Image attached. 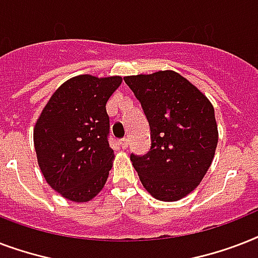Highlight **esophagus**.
<instances>
[{"label":"esophagus","instance_id":"1","mask_svg":"<svg viewBox=\"0 0 258 258\" xmlns=\"http://www.w3.org/2000/svg\"><path fill=\"white\" fill-rule=\"evenodd\" d=\"M120 147L121 149H127V147H128V139H121L120 141Z\"/></svg>","mask_w":258,"mask_h":258}]
</instances>
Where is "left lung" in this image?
<instances>
[{
    "mask_svg": "<svg viewBox=\"0 0 258 258\" xmlns=\"http://www.w3.org/2000/svg\"><path fill=\"white\" fill-rule=\"evenodd\" d=\"M151 130V149L131 154L143 187L155 200L174 202L194 190L212 165L218 143L214 108L175 71L125 76Z\"/></svg>",
    "mask_w": 258,
    "mask_h": 258,
    "instance_id": "8db88e82",
    "label": "left lung"
}]
</instances>
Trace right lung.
I'll list each match as a JSON object with an SVG mask.
<instances>
[{
    "label": "right lung",
    "instance_id": "add662e5",
    "mask_svg": "<svg viewBox=\"0 0 258 258\" xmlns=\"http://www.w3.org/2000/svg\"><path fill=\"white\" fill-rule=\"evenodd\" d=\"M121 82V76H75L54 91L34 124L40 170L67 200L88 202L104 187L115 159L105 104Z\"/></svg>",
    "mask_w": 258,
    "mask_h": 258
}]
</instances>
